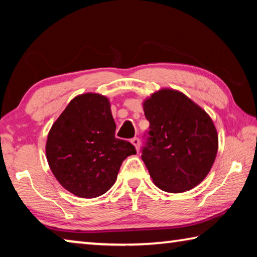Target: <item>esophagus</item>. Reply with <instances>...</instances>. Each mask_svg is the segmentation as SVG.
I'll return each instance as SVG.
<instances>
[{"instance_id":"34e87169","label":"esophagus","mask_w":257,"mask_h":257,"mask_svg":"<svg viewBox=\"0 0 257 257\" xmlns=\"http://www.w3.org/2000/svg\"><path fill=\"white\" fill-rule=\"evenodd\" d=\"M130 142H132V144L135 146V149H136V151H139V147H141V141H139V138L135 137Z\"/></svg>"}]
</instances>
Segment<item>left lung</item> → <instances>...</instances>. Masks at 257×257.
<instances>
[{
    "instance_id": "obj_1",
    "label": "left lung",
    "mask_w": 257,
    "mask_h": 257,
    "mask_svg": "<svg viewBox=\"0 0 257 257\" xmlns=\"http://www.w3.org/2000/svg\"><path fill=\"white\" fill-rule=\"evenodd\" d=\"M150 122L142 150L152 180L168 193H184L210 172L219 146L210 115L178 90L161 89L143 103Z\"/></svg>"
}]
</instances>
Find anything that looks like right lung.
<instances>
[{"instance_id":"obj_1","label":"right lung","mask_w":257,"mask_h":257,"mask_svg":"<svg viewBox=\"0 0 257 257\" xmlns=\"http://www.w3.org/2000/svg\"><path fill=\"white\" fill-rule=\"evenodd\" d=\"M108 99L86 93L68 104L52 125L46 159L61 186L82 198L101 196L116 180L135 146L115 137Z\"/></svg>"}]
</instances>
